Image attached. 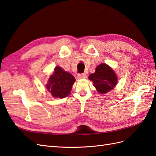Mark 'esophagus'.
<instances>
[{
  "label": "esophagus",
  "mask_w": 156,
  "mask_h": 156,
  "mask_svg": "<svg viewBox=\"0 0 156 156\" xmlns=\"http://www.w3.org/2000/svg\"><path fill=\"white\" fill-rule=\"evenodd\" d=\"M87 77V75L86 73H81V74H79L77 75V78L78 79H85Z\"/></svg>",
  "instance_id": "34e87169"
}]
</instances>
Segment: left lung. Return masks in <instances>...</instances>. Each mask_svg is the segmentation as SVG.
Masks as SVG:
<instances>
[{
    "instance_id": "1",
    "label": "left lung",
    "mask_w": 156,
    "mask_h": 156,
    "mask_svg": "<svg viewBox=\"0 0 156 156\" xmlns=\"http://www.w3.org/2000/svg\"><path fill=\"white\" fill-rule=\"evenodd\" d=\"M93 85L99 93L104 94L111 90L117 84L118 78L115 72L106 63L98 66L94 73L89 76Z\"/></svg>"
}]
</instances>
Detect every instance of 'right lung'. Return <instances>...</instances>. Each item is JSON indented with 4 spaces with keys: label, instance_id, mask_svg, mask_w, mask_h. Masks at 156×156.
<instances>
[{
    "label": "right lung",
    "instance_id": "obj_1",
    "mask_svg": "<svg viewBox=\"0 0 156 156\" xmlns=\"http://www.w3.org/2000/svg\"><path fill=\"white\" fill-rule=\"evenodd\" d=\"M75 79L71 73L57 66L46 85V88L55 98H62L69 95Z\"/></svg>",
    "mask_w": 156,
    "mask_h": 156
}]
</instances>
